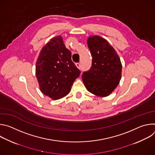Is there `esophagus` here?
<instances>
[{
  "mask_svg": "<svg viewBox=\"0 0 155 155\" xmlns=\"http://www.w3.org/2000/svg\"><path fill=\"white\" fill-rule=\"evenodd\" d=\"M75 65H76V66H77V67L79 69H80L81 68H80V63H78H78H76Z\"/></svg>",
  "mask_w": 155,
  "mask_h": 155,
  "instance_id": "1",
  "label": "esophagus"
}]
</instances>
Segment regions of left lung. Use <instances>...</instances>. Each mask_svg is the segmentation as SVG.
I'll return each instance as SVG.
<instances>
[{"instance_id":"8db88e82","label":"left lung","mask_w":155,"mask_h":155,"mask_svg":"<svg viewBox=\"0 0 155 155\" xmlns=\"http://www.w3.org/2000/svg\"><path fill=\"white\" fill-rule=\"evenodd\" d=\"M87 44L93 57L92 66L83 72L82 80L88 91L98 96H107L121 80L120 59L114 48L100 36L90 37Z\"/></svg>"}]
</instances>
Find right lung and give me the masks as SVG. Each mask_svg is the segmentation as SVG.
Masks as SVG:
<instances>
[{"label": "right lung", "instance_id": "right-lung-1", "mask_svg": "<svg viewBox=\"0 0 155 155\" xmlns=\"http://www.w3.org/2000/svg\"><path fill=\"white\" fill-rule=\"evenodd\" d=\"M71 51L65 48L62 38H52L40 52L35 75L41 93L54 100L68 95L81 73L72 62Z\"/></svg>", "mask_w": 155, "mask_h": 155}]
</instances>
